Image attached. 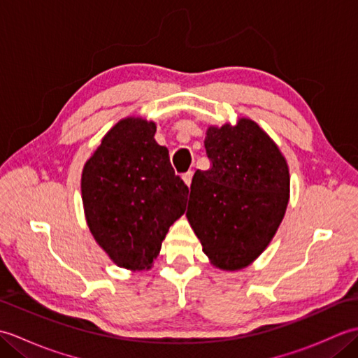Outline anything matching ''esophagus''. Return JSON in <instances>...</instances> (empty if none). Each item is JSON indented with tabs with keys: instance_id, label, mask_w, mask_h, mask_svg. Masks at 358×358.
I'll return each mask as SVG.
<instances>
[{
	"instance_id": "1",
	"label": "esophagus",
	"mask_w": 358,
	"mask_h": 358,
	"mask_svg": "<svg viewBox=\"0 0 358 358\" xmlns=\"http://www.w3.org/2000/svg\"><path fill=\"white\" fill-rule=\"evenodd\" d=\"M192 175H194L192 171H189V172H186V173L183 175V181H185V183H186L187 186H191V183H192Z\"/></svg>"
}]
</instances>
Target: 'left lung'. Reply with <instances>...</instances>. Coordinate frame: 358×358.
<instances>
[{
	"label": "left lung",
	"instance_id": "obj_1",
	"mask_svg": "<svg viewBox=\"0 0 358 358\" xmlns=\"http://www.w3.org/2000/svg\"><path fill=\"white\" fill-rule=\"evenodd\" d=\"M208 171H196L186 217L203 252L223 271L246 268L268 248L289 203V167L255 121L209 126Z\"/></svg>",
	"mask_w": 358,
	"mask_h": 358
}]
</instances>
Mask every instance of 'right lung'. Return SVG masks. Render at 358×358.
Wrapping results in <instances>:
<instances>
[{
  "mask_svg": "<svg viewBox=\"0 0 358 358\" xmlns=\"http://www.w3.org/2000/svg\"><path fill=\"white\" fill-rule=\"evenodd\" d=\"M140 117L120 120L103 136L81 173L90 232L120 268L148 271L173 222L185 214L189 187L175 175L169 150Z\"/></svg>",
  "mask_w": 358,
  "mask_h": 358,
  "instance_id": "obj_1",
  "label": "right lung"
}]
</instances>
